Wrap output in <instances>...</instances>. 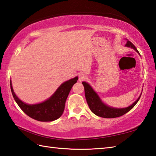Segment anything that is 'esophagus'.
I'll return each instance as SVG.
<instances>
[{"instance_id":"34e87169","label":"esophagus","mask_w":156,"mask_h":156,"mask_svg":"<svg viewBox=\"0 0 156 156\" xmlns=\"http://www.w3.org/2000/svg\"><path fill=\"white\" fill-rule=\"evenodd\" d=\"M87 78V76L85 74H84V73H80V74H79L78 76V80L80 82H83L84 80H85Z\"/></svg>"}]
</instances>
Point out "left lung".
<instances>
[{"mask_svg":"<svg viewBox=\"0 0 156 156\" xmlns=\"http://www.w3.org/2000/svg\"><path fill=\"white\" fill-rule=\"evenodd\" d=\"M127 43L126 44V47L131 48L134 49L136 52H138L137 49L136 48L134 45L133 44L131 41L127 40L126 39ZM83 84L84 87V93H85V98L87 101L88 105L90 110L96 115L98 117H101L103 118H115L121 117L126 113L129 112L132 108L137 104V102L139 100V99L141 96L142 93L138 98L136 100L132 105L129 106L126 108H117L111 107L106 105L105 103H104L100 98L99 97L98 93H96L94 89H93L92 87L90 85L89 83H86V82H83Z\"/></svg>","mask_w":156,"mask_h":156,"instance_id":"obj_1","label":"left lung"}]
</instances>
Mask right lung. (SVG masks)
I'll return each mask as SVG.
<instances>
[{
  "mask_svg": "<svg viewBox=\"0 0 156 156\" xmlns=\"http://www.w3.org/2000/svg\"><path fill=\"white\" fill-rule=\"evenodd\" d=\"M78 76L62 83L56 91L43 102L29 104L22 101L14 93L10 80L11 90L14 100L24 113L37 121H52L63 115L66 101L73 84L77 83Z\"/></svg>",
  "mask_w": 156,
  "mask_h": 156,
  "instance_id": "add662e5",
  "label": "right lung"
}]
</instances>
